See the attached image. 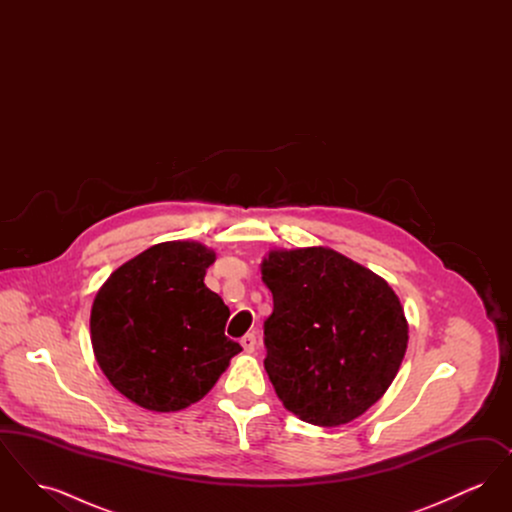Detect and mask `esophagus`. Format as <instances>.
Segmentation results:
<instances>
[{"label":"esophagus","instance_id":"obj_1","mask_svg":"<svg viewBox=\"0 0 512 512\" xmlns=\"http://www.w3.org/2000/svg\"><path fill=\"white\" fill-rule=\"evenodd\" d=\"M240 343H242L245 353H253V351H255V345H257V338H255L253 334H245Z\"/></svg>","mask_w":512,"mask_h":512}]
</instances>
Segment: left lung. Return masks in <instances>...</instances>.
Listing matches in <instances>:
<instances>
[{
    "label": "left lung",
    "instance_id": "1",
    "mask_svg": "<svg viewBox=\"0 0 512 512\" xmlns=\"http://www.w3.org/2000/svg\"><path fill=\"white\" fill-rule=\"evenodd\" d=\"M274 309L265 370L278 399L315 426H340L390 388L409 324L390 284L322 245L270 249L261 263Z\"/></svg>",
    "mask_w": 512,
    "mask_h": 512
}]
</instances>
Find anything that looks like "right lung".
Here are the masks:
<instances>
[{"label": "right lung", "mask_w": 512, "mask_h": 512, "mask_svg": "<svg viewBox=\"0 0 512 512\" xmlns=\"http://www.w3.org/2000/svg\"><path fill=\"white\" fill-rule=\"evenodd\" d=\"M215 259L211 247L190 240L151 245L96 293V361L138 407L174 413L194 405L242 351L224 336L228 307L203 282Z\"/></svg>", "instance_id": "add662e5"}]
</instances>
